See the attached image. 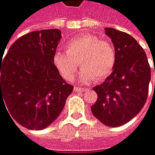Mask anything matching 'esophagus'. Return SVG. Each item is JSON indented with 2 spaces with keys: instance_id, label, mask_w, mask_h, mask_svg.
<instances>
[{
  "instance_id": "1",
  "label": "esophagus",
  "mask_w": 155,
  "mask_h": 155,
  "mask_svg": "<svg viewBox=\"0 0 155 155\" xmlns=\"http://www.w3.org/2000/svg\"><path fill=\"white\" fill-rule=\"evenodd\" d=\"M74 91H75V92H78V93H81V92H85V89L81 88V87H79V86H76V87L74 88Z\"/></svg>"
}]
</instances>
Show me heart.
Returning <instances> with one entry per match:
<instances>
[{
  "label": "heart",
  "mask_w": 155,
  "mask_h": 155,
  "mask_svg": "<svg viewBox=\"0 0 155 155\" xmlns=\"http://www.w3.org/2000/svg\"><path fill=\"white\" fill-rule=\"evenodd\" d=\"M66 53L55 52L53 61L61 76L71 80L78 70V63L83 70L80 78L84 83L94 79L101 82L106 79L115 69L116 52L113 44L101 39L94 34H83L70 39L65 45Z\"/></svg>",
  "instance_id": "heart-1"
}]
</instances>
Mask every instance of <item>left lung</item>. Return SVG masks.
Returning a JSON list of instances; mask_svg holds the SVG:
<instances>
[{"label": "left lung", "mask_w": 155, "mask_h": 155, "mask_svg": "<svg viewBox=\"0 0 155 155\" xmlns=\"http://www.w3.org/2000/svg\"><path fill=\"white\" fill-rule=\"evenodd\" d=\"M116 52L113 72L94 90L98 99L91 107L94 116L110 127L121 126L138 115L149 89L151 70L147 54L130 34L106 28Z\"/></svg>", "instance_id": "1"}]
</instances>
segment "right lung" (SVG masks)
I'll use <instances>...</instances> for the list:
<instances>
[{
    "instance_id": "obj_1",
    "label": "right lung",
    "mask_w": 155,
    "mask_h": 155,
    "mask_svg": "<svg viewBox=\"0 0 155 155\" xmlns=\"http://www.w3.org/2000/svg\"><path fill=\"white\" fill-rule=\"evenodd\" d=\"M61 38L58 29L29 32L0 59V102L2 100L12 118L30 130L50 125L73 91L53 61Z\"/></svg>"
}]
</instances>
